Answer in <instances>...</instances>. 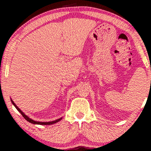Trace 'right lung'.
I'll use <instances>...</instances> for the list:
<instances>
[{"label":"right lung","instance_id":"right-lung-1","mask_svg":"<svg viewBox=\"0 0 151 151\" xmlns=\"http://www.w3.org/2000/svg\"><path fill=\"white\" fill-rule=\"evenodd\" d=\"M11 101H12V104H13L14 105V106L16 107V109H17V110L19 111V112L21 113V115H22V117H24V119H26L27 121H28L29 122H30V123H32V124H40V125H51V124H55V123H56V122H58L60 121V120H61L62 119V118H63V117H61V118H59V119H55V120H54V121H51V122H36V121H34V120H33V119H32L31 118H29V117L28 116H27V115L24 114V113L22 112V111L20 110V109L18 108V107L16 106V105L15 104V103H14L13 101H12V100L11 99Z\"/></svg>","mask_w":151,"mask_h":151}]
</instances>
